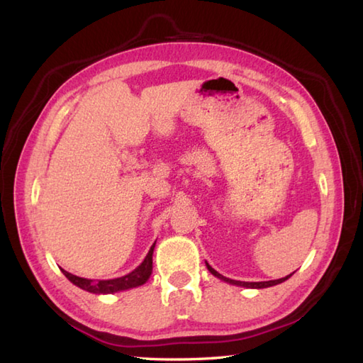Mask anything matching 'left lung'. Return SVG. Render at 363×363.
<instances>
[{"label": "left lung", "mask_w": 363, "mask_h": 363, "mask_svg": "<svg viewBox=\"0 0 363 363\" xmlns=\"http://www.w3.org/2000/svg\"><path fill=\"white\" fill-rule=\"evenodd\" d=\"M206 265H207V269H209V272L213 274V276H217L218 279H221V281H225V282H229V284H233V285H240V287H246V289H267V287H273V285H277V284H281V282H284V281H287L289 277L293 274H289V276H285V277H281V279H274V281H265V282H242V281H234V279H229V277H225V276H221L218 272H215V269L207 264L206 262Z\"/></svg>", "instance_id": "8db88e82"}]
</instances>
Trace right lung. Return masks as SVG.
I'll use <instances>...</instances> for the list:
<instances>
[{"instance_id":"right-lung-1","label":"right lung","mask_w":363,"mask_h":363,"mask_svg":"<svg viewBox=\"0 0 363 363\" xmlns=\"http://www.w3.org/2000/svg\"><path fill=\"white\" fill-rule=\"evenodd\" d=\"M154 246H156V242L152 243L150 248L148 254H146L145 260L138 265L134 272H130L126 276L121 277H115V279H107V281H94V279H86V277H79L74 276L72 273L65 272L64 268L62 273L70 282H73L76 287H79L86 291L90 293H96V295H107V293H117L123 291L128 289H134L138 287V285H143L146 281L150 279V276L152 273V252H154Z\"/></svg>"}]
</instances>
